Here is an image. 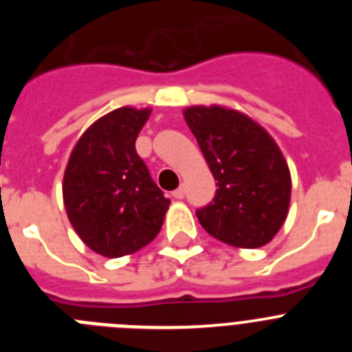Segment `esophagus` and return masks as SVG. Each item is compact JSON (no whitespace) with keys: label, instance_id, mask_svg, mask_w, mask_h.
I'll return each instance as SVG.
<instances>
[{"label":"esophagus","instance_id":"obj_1","mask_svg":"<svg viewBox=\"0 0 352 352\" xmlns=\"http://www.w3.org/2000/svg\"><path fill=\"white\" fill-rule=\"evenodd\" d=\"M173 197L174 199H183V197H185V188H183V186L176 188V190L173 192Z\"/></svg>","mask_w":352,"mask_h":352}]
</instances>
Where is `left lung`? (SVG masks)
<instances>
[{"label": "left lung", "instance_id": "1", "mask_svg": "<svg viewBox=\"0 0 352 352\" xmlns=\"http://www.w3.org/2000/svg\"><path fill=\"white\" fill-rule=\"evenodd\" d=\"M183 116L219 186L213 203L195 211L201 226L232 247L270 243L291 203V173L275 139L223 105H190Z\"/></svg>", "mask_w": 352, "mask_h": 352}]
</instances>
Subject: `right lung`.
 <instances>
[{"mask_svg":"<svg viewBox=\"0 0 352 352\" xmlns=\"http://www.w3.org/2000/svg\"><path fill=\"white\" fill-rule=\"evenodd\" d=\"M151 109L120 107L82 133L63 176V203L79 238L104 257L130 256L160 232L170 201L155 185L135 139Z\"/></svg>","mask_w":352,"mask_h":352,"instance_id":"1","label":"right lung"}]
</instances>
